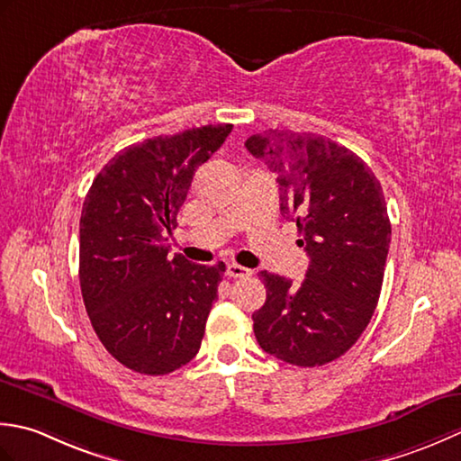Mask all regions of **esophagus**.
Masks as SVG:
<instances>
[{
	"instance_id": "obj_1",
	"label": "esophagus",
	"mask_w": 461,
	"mask_h": 461,
	"mask_svg": "<svg viewBox=\"0 0 461 461\" xmlns=\"http://www.w3.org/2000/svg\"><path fill=\"white\" fill-rule=\"evenodd\" d=\"M227 276L229 278H249V276H252V270L250 268H247V267H240V265H229L227 267Z\"/></svg>"
}]
</instances>
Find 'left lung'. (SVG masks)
<instances>
[{"instance_id": "8db88e82", "label": "left lung", "mask_w": 461, "mask_h": 461, "mask_svg": "<svg viewBox=\"0 0 461 461\" xmlns=\"http://www.w3.org/2000/svg\"><path fill=\"white\" fill-rule=\"evenodd\" d=\"M244 147L276 175L280 212L310 257L298 286L260 270L267 303L252 314L255 336L278 360L324 366L352 348L378 304L392 237L380 181L322 135L268 129Z\"/></svg>"}]
</instances>
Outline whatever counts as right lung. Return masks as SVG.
Here are the masks:
<instances>
[{
	"label": "right lung",
	"instance_id": "add662e5",
	"mask_svg": "<svg viewBox=\"0 0 461 461\" xmlns=\"http://www.w3.org/2000/svg\"><path fill=\"white\" fill-rule=\"evenodd\" d=\"M232 125H206L147 139L101 168L79 221V283L93 330L129 370L163 375L191 362L217 300L224 262L168 258L165 234L194 171Z\"/></svg>",
	"mask_w": 461,
	"mask_h": 461
}]
</instances>
